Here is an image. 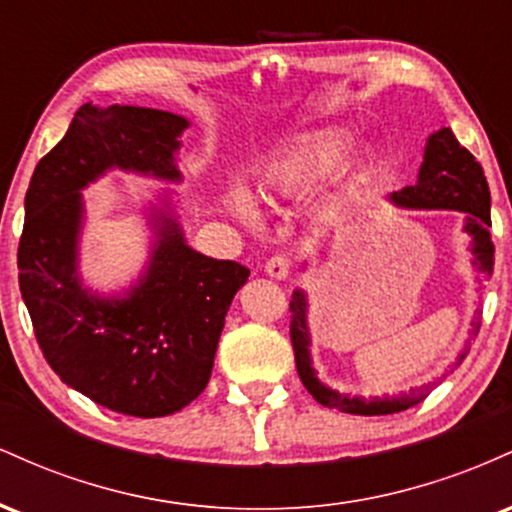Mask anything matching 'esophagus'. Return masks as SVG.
<instances>
[{
    "label": "esophagus",
    "mask_w": 512,
    "mask_h": 512,
    "mask_svg": "<svg viewBox=\"0 0 512 512\" xmlns=\"http://www.w3.org/2000/svg\"><path fill=\"white\" fill-rule=\"evenodd\" d=\"M264 272L269 276H274V279H286V276L291 274V260L289 255H284V252H279V255L269 257L267 264H264Z\"/></svg>",
    "instance_id": "34e87169"
}]
</instances>
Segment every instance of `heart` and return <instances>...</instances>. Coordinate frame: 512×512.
Returning <instances> with one entry per match:
<instances>
[{"label": "heart", "instance_id": "heart-1", "mask_svg": "<svg viewBox=\"0 0 512 512\" xmlns=\"http://www.w3.org/2000/svg\"><path fill=\"white\" fill-rule=\"evenodd\" d=\"M351 144H354V134L342 127L298 134L257 170V195L269 204L308 195L342 163ZM226 207L245 223H255L257 219L255 207L243 192H231L226 197Z\"/></svg>", "mask_w": 512, "mask_h": 512}]
</instances>
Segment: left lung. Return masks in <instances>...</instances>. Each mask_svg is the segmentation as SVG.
Here are the masks:
<instances>
[{
  "instance_id": "1",
  "label": "left lung",
  "mask_w": 512,
  "mask_h": 512,
  "mask_svg": "<svg viewBox=\"0 0 512 512\" xmlns=\"http://www.w3.org/2000/svg\"><path fill=\"white\" fill-rule=\"evenodd\" d=\"M392 202L399 207L409 209H457L467 214L464 231L472 236L474 264L479 272L491 274L493 267V243H491V192L489 182L484 178L479 161L469 154L464 146L457 142L450 127L438 129L426 142L424 163H421L419 180L404 190L392 192ZM481 322H474L472 334L479 332ZM291 344L296 354V368L301 375L305 390L313 395L322 407H330L344 414H361V416H380V414H397L428 395V387L411 390L409 395L399 397H349L339 395L337 390H330L317 380L313 361H310V332H308V301L305 293L296 291L291 301ZM467 356V349L462 351L457 363Z\"/></svg>"
}]
</instances>
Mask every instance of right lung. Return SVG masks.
<instances>
[{
	"label": "right lung",
	"instance_id": "1",
	"mask_svg": "<svg viewBox=\"0 0 512 512\" xmlns=\"http://www.w3.org/2000/svg\"><path fill=\"white\" fill-rule=\"evenodd\" d=\"M187 125L166 110L81 105L26 192L19 286L45 361L76 392L139 419L175 414L207 387L250 269L199 255L173 216L154 214V255L139 284L127 298L91 296L76 274L79 190L108 168L180 180L175 151Z\"/></svg>",
	"mask_w": 512,
	"mask_h": 512
}]
</instances>
